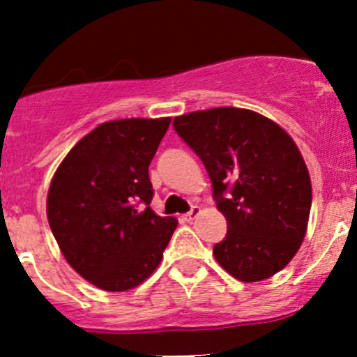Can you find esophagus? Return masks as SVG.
Instances as JSON below:
<instances>
[{
    "label": "esophagus",
    "instance_id": "34e87169",
    "mask_svg": "<svg viewBox=\"0 0 357 357\" xmlns=\"http://www.w3.org/2000/svg\"><path fill=\"white\" fill-rule=\"evenodd\" d=\"M199 214H200V207H199V205H193V207L190 208L186 214H183V219L190 222V221H193V219H195Z\"/></svg>",
    "mask_w": 357,
    "mask_h": 357
}]
</instances>
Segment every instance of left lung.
Segmentation results:
<instances>
[{
  "label": "left lung",
  "instance_id": "left-lung-1",
  "mask_svg": "<svg viewBox=\"0 0 357 357\" xmlns=\"http://www.w3.org/2000/svg\"><path fill=\"white\" fill-rule=\"evenodd\" d=\"M172 126L204 162L228 222L215 261L245 283L282 271L301 248L312 202L309 171L289 132L235 107L190 112Z\"/></svg>",
  "mask_w": 357,
  "mask_h": 357
}]
</instances>
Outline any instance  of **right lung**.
I'll list each match as a JSON object with an SVG mask.
<instances>
[{"label": "right lung", "mask_w": 357, "mask_h": 357, "mask_svg": "<svg viewBox=\"0 0 357 357\" xmlns=\"http://www.w3.org/2000/svg\"><path fill=\"white\" fill-rule=\"evenodd\" d=\"M171 117L103 122L56 169L46 214L63 257L98 289L126 291L160 264L178 221L150 208L149 165Z\"/></svg>", "instance_id": "right-lung-1"}]
</instances>
